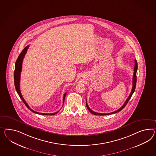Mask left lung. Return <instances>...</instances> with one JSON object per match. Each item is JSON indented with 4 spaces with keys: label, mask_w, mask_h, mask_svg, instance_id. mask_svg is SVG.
Masks as SVG:
<instances>
[{
    "label": "left lung",
    "mask_w": 156,
    "mask_h": 156,
    "mask_svg": "<svg viewBox=\"0 0 156 156\" xmlns=\"http://www.w3.org/2000/svg\"><path fill=\"white\" fill-rule=\"evenodd\" d=\"M137 61L136 60H135V67H134V72H133V81H132V90L131 92L129 94V96H128V98L126 100V102H124V104H123V105L121 107V108L116 110L115 112H112L110 113H108V114H102V113H98V112H93L92 111V110L89 108L88 106V104H87V102H86V106H87V108L88 109V110L89 112H90L92 114H94V115H110V114H115L116 113L118 112H120L121 111L123 108L126 106V105L128 103L129 100H130L131 97H132L133 93L135 92V88H136V72H137Z\"/></svg>",
    "instance_id": "8db88e82"
}]
</instances>
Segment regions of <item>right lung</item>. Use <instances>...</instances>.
I'll return each instance as SVG.
<instances>
[{"mask_svg":"<svg viewBox=\"0 0 156 156\" xmlns=\"http://www.w3.org/2000/svg\"><path fill=\"white\" fill-rule=\"evenodd\" d=\"M29 46H26L24 50L22 51V52L20 53L19 56L18 57L17 59L16 60V63H15V71H14V83H15V86L16 88V91L17 92L19 96H20V98L23 101L25 105H26V106L31 111L33 112L34 113L38 114H40V115H54L57 114L58 112H54V113H51V114H46V113H41V112H35L34 110H33L30 108H29V106H28V104L26 102V101L24 100L22 94L20 92V75H21V69H22V63H23V61L24 59L25 55L26 54V53L27 52L28 48H29ZM66 93H64V96H63V104H64V100H65V97L66 95Z\"/></svg>","mask_w":156,"mask_h":156,"instance_id":"obj_1","label":"right lung"}]
</instances>
